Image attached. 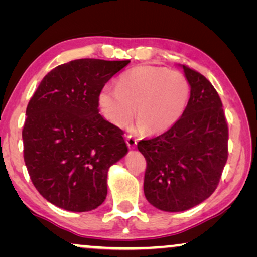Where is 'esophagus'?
Here are the masks:
<instances>
[{
	"label": "esophagus",
	"instance_id": "obj_1",
	"mask_svg": "<svg viewBox=\"0 0 257 257\" xmlns=\"http://www.w3.org/2000/svg\"><path fill=\"white\" fill-rule=\"evenodd\" d=\"M126 144H127L130 149H135L137 146V139L132 135H127L126 136Z\"/></svg>",
	"mask_w": 257,
	"mask_h": 257
}]
</instances>
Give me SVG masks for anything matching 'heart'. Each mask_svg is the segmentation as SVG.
<instances>
[{
    "label": "heart",
    "mask_w": 257,
    "mask_h": 257,
    "mask_svg": "<svg viewBox=\"0 0 257 257\" xmlns=\"http://www.w3.org/2000/svg\"><path fill=\"white\" fill-rule=\"evenodd\" d=\"M191 97L184 73L154 65L136 66L119 77L117 87L105 86L98 101L108 121L124 127L135 117L137 127L151 135L168 131L180 120Z\"/></svg>",
    "instance_id": "1"
}]
</instances>
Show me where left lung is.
<instances>
[{
  "label": "left lung",
  "mask_w": 257,
  "mask_h": 257,
  "mask_svg": "<svg viewBox=\"0 0 257 257\" xmlns=\"http://www.w3.org/2000/svg\"><path fill=\"white\" fill-rule=\"evenodd\" d=\"M191 97L173 127L140 140L147 166L144 193L164 212H184L215 191L228 158V125L216 90L201 73L186 65Z\"/></svg>",
  "instance_id": "1"
}]
</instances>
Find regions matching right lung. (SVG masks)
I'll return each instance as SVG.
<instances>
[{
	"label": "right lung",
	"mask_w": 257,
	"mask_h": 257,
	"mask_svg": "<svg viewBox=\"0 0 257 257\" xmlns=\"http://www.w3.org/2000/svg\"><path fill=\"white\" fill-rule=\"evenodd\" d=\"M130 61L76 59L42 79L22 131L28 173L40 194L70 212H89L107 195V172L127 153L124 131L99 114L100 91Z\"/></svg>",
	"instance_id": "add662e5"
}]
</instances>
